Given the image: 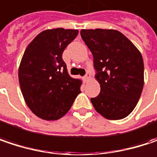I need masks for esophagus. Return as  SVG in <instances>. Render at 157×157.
I'll return each instance as SVG.
<instances>
[{
  "mask_svg": "<svg viewBox=\"0 0 157 157\" xmlns=\"http://www.w3.org/2000/svg\"><path fill=\"white\" fill-rule=\"evenodd\" d=\"M84 79H85L86 81H89V80L91 79V74H90L89 72L86 73V75H85V76H84Z\"/></svg>",
  "mask_w": 157,
  "mask_h": 157,
  "instance_id": "obj_1",
  "label": "esophagus"
}]
</instances>
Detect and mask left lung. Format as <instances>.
I'll use <instances>...</instances> for the list:
<instances>
[{
    "label": "left lung",
    "mask_w": 157,
    "mask_h": 157,
    "mask_svg": "<svg viewBox=\"0 0 157 157\" xmlns=\"http://www.w3.org/2000/svg\"><path fill=\"white\" fill-rule=\"evenodd\" d=\"M81 36L93 56L101 93L91 101L107 120L128 116L144 86V62L139 50L115 29H82Z\"/></svg>",
    "instance_id": "8db88e82"
}]
</instances>
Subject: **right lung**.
Here are the masks:
<instances>
[{
    "label": "right lung",
    "instance_id": "right-lung-1",
    "mask_svg": "<svg viewBox=\"0 0 157 157\" xmlns=\"http://www.w3.org/2000/svg\"><path fill=\"white\" fill-rule=\"evenodd\" d=\"M77 35V29H47L24 52L19 67L21 90L28 107L42 120L62 118L81 93L82 81L69 75L62 58L65 48Z\"/></svg>",
    "mask_w": 157,
    "mask_h": 157
}]
</instances>
